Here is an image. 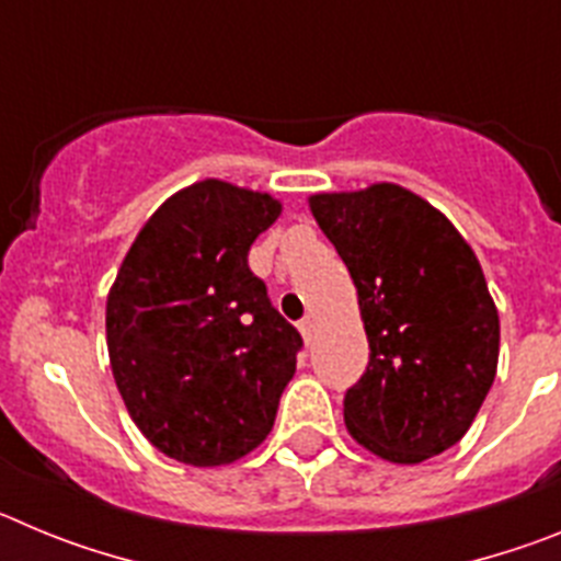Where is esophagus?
I'll use <instances>...</instances> for the list:
<instances>
[{
	"label": "esophagus",
	"instance_id": "esophagus-1",
	"mask_svg": "<svg viewBox=\"0 0 561 561\" xmlns=\"http://www.w3.org/2000/svg\"><path fill=\"white\" fill-rule=\"evenodd\" d=\"M297 329H300V334H304L306 345H309V342H311V334H314V320H311V317H304V320H300V323H297Z\"/></svg>",
	"mask_w": 561,
	"mask_h": 561
}]
</instances>
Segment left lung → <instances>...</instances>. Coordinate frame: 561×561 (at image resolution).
<instances>
[{
    "label": "left lung",
    "instance_id": "1",
    "mask_svg": "<svg viewBox=\"0 0 561 561\" xmlns=\"http://www.w3.org/2000/svg\"><path fill=\"white\" fill-rule=\"evenodd\" d=\"M317 225L348 266L370 362L345 427L379 458L421 463L472 427L497 374L500 317L472 247L399 185L317 193Z\"/></svg>",
    "mask_w": 561,
    "mask_h": 561
}]
</instances>
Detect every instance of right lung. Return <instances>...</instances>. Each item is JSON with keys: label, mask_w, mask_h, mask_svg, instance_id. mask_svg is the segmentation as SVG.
Wrapping results in <instances>:
<instances>
[{"label": "right lung", "mask_w": 561, "mask_h": 561, "mask_svg": "<svg viewBox=\"0 0 561 561\" xmlns=\"http://www.w3.org/2000/svg\"><path fill=\"white\" fill-rule=\"evenodd\" d=\"M280 205L205 180L153 213L106 300L112 374L153 447L191 466L232 463L275 424L304 336L247 255Z\"/></svg>", "instance_id": "obj_1"}]
</instances>
